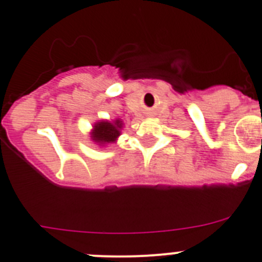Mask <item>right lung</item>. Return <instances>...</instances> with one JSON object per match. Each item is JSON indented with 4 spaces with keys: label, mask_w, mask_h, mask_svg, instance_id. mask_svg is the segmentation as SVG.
<instances>
[{
    "label": "right lung",
    "mask_w": 262,
    "mask_h": 262,
    "mask_svg": "<svg viewBox=\"0 0 262 262\" xmlns=\"http://www.w3.org/2000/svg\"><path fill=\"white\" fill-rule=\"evenodd\" d=\"M122 127H123V123L120 119H115L114 122L101 120L93 126V129L90 133V138L98 145L110 144V143H114L118 136L120 135Z\"/></svg>",
    "instance_id": "obj_1"
}]
</instances>
